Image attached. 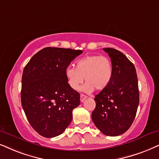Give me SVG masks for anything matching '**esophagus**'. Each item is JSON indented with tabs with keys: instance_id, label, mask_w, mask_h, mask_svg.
Returning <instances> with one entry per match:
<instances>
[{
	"instance_id": "34e87169",
	"label": "esophagus",
	"mask_w": 159,
	"mask_h": 159,
	"mask_svg": "<svg viewBox=\"0 0 159 159\" xmlns=\"http://www.w3.org/2000/svg\"><path fill=\"white\" fill-rule=\"evenodd\" d=\"M86 98H87V96L84 95V94H81V96H80V100H81V102L84 101V100H86Z\"/></svg>"
}]
</instances>
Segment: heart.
Masks as SVG:
<instances>
[{
    "label": "heart",
    "instance_id": "heart-1",
    "mask_svg": "<svg viewBox=\"0 0 159 159\" xmlns=\"http://www.w3.org/2000/svg\"><path fill=\"white\" fill-rule=\"evenodd\" d=\"M68 85L73 90H78L84 80L83 90L91 92L105 89L113 77L111 61L106 56H88L76 62V67L69 65L65 69Z\"/></svg>",
    "mask_w": 159,
    "mask_h": 159
}]
</instances>
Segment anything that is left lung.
I'll return each mask as SVG.
<instances>
[{
    "label": "left lung",
    "mask_w": 159,
    "mask_h": 159,
    "mask_svg": "<svg viewBox=\"0 0 159 159\" xmlns=\"http://www.w3.org/2000/svg\"><path fill=\"white\" fill-rule=\"evenodd\" d=\"M103 51L111 58L113 77L94 98L92 119L103 134L116 136L127 131L136 116L139 103L137 75L134 64L123 53L111 48Z\"/></svg>",
    "instance_id": "8db88e82"
}]
</instances>
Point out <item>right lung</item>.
Returning <instances> with one entry per match:
<instances>
[{"label":"right lung","mask_w":159,"mask_h":159,"mask_svg":"<svg viewBox=\"0 0 159 159\" xmlns=\"http://www.w3.org/2000/svg\"><path fill=\"white\" fill-rule=\"evenodd\" d=\"M82 53L81 50L45 48L24 68L22 106L32 128L44 137L63 133L72 121L73 110L79 106L80 94L68 85L65 69Z\"/></svg>","instance_id":"1"}]
</instances>
